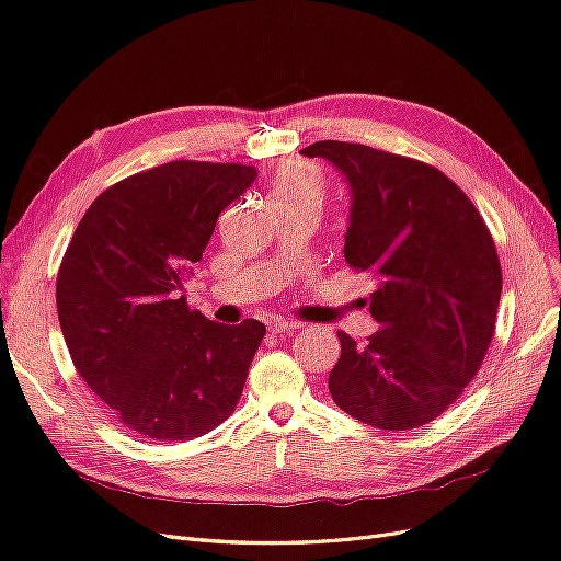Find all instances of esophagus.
<instances>
[{"instance_id": "34e87169", "label": "esophagus", "mask_w": 561, "mask_h": 561, "mask_svg": "<svg viewBox=\"0 0 561 561\" xmlns=\"http://www.w3.org/2000/svg\"><path fill=\"white\" fill-rule=\"evenodd\" d=\"M301 322L295 320H271L268 322V332L271 334H283V332H290V330H299Z\"/></svg>"}]
</instances>
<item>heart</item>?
<instances>
[{"label": "heart", "instance_id": "b5f03b06", "mask_svg": "<svg viewBox=\"0 0 561 561\" xmlns=\"http://www.w3.org/2000/svg\"><path fill=\"white\" fill-rule=\"evenodd\" d=\"M271 198L276 206L293 201H320L322 198V180L316 168L301 161L283 163L274 180H271Z\"/></svg>", "mask_w": 561, "mask_h": 561}]
</instances>
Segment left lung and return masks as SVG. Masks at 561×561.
<instances>
[{"instance_id":"obj_1","label":"left lung","mask_w":561,"mask_h":561,"mask_svg":"<svg viewBox=\"0 0 561 561\" xmlns=\"http://www.w3.org/2000/svg\"><path fill=\"white\" fill-rule=\"evenodd\" d=\"M301 154L346 178L344 257L377 280L369 313L381 328L365 346L336 332L332 400L381 431L426 426L478 375L494 336L503 287L494 239L472 201L428 163L339 140Z\"/></svg>"}]
</instances>
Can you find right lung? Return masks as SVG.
Masks as SVG:
<instances>
[{"mask_svg":"<svg viewBox=\"0 0 561 561\" xmlns=\"http://www.w3.org/2000/svg\"><path fill=\"white\" fill-rule=\"evenodd\" d=\"M257 178L243 163L171 161L112 184L81 217L56 280L79 377L124 428L206 435L239 404L266 328L219 325L180 295L217 217Z\"/></svg>","mask_w":561,"mask_h":561,"instance_id":"add662e5","label":"right lung"}]
</instances>
